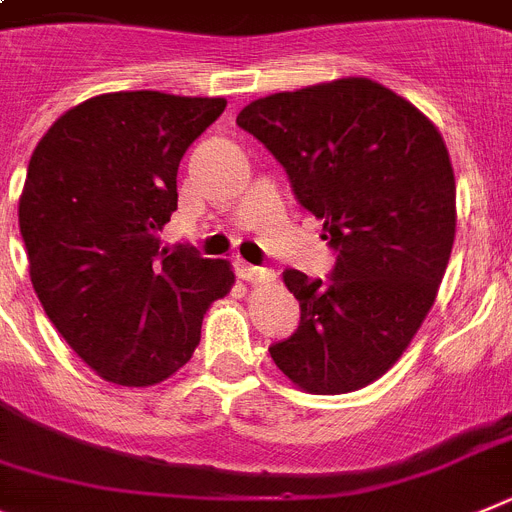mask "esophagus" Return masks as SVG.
I'll list each match as a JSON object with an SVG mask.
<instances>
[{"instance_id":"obj_1","label":"esophagus","mask_w":512,"mask_h":512,"mask_svg":"<svg viewBox=\"0 0 512 512\" xmlns=\"http://www.w3.org/2000/svg\"><path fill=\"white\" fill-rule=\"evenodd\" d=\"M237 275L247 283H270L275 278L270 268H257V265H250V262L244 260L237 262Z\"/></svg>"}]
</instances>
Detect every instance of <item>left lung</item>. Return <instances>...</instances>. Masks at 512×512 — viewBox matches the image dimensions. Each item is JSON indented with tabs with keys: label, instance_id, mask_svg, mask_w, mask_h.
<instances>
[{
	"label": "left lung",
	"instance_id": "obj_1",
	"mask_svg": "<svg viewBox=\"0 0 512 512\" xmlns=\"http://www.w3.org/2000/svg\"><path fill=\"white\" fill-rule=\"evenodd\" d=\"M324 221L330 278L286 270L299 330L270 358L309 394H345L399 361L428 317L456 237V180L438 128L371 79L260 97L237 115Z\"/></svg>",
	"mask_w": 512,
	"mask_h": 512
}]
</instances>
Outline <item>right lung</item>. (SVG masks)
<instances>
[{
    "instance_id": "right-lung-1",
    "label": "right lung",
    "mask_w": 512,
    "mask_h": 512,
    "mask_svg": "<svg viewBox=\"0 0 512 512\" xmlns=\"http://www.w3.org/2000/svg\"><path fill=\"white\" fill-rule=\"evenodd\" d=\"M224 97L110 92L66 110L38 141L20 195L30 281L53 327L97 376L170 379L203 314L234 283L226 260L162 247L177 167Z\"/></svg>"
}]
</instances>
